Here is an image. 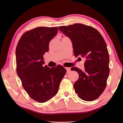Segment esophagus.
I'll use <instances>...</instances> for the list:
<instances>
[{"label": "esophagus", "instance_id": "1", "mask_svg": "<svg viewBox=\"0 0 123 123\" xmlns=\"http://www.w3.org/2000/svg\"><path fill=\"white\" fill-rule=\"evenodd\" d=\"M66 69L67 70V72H68V73L69 72H70V71H71V68H70L66 67Z\"/></svg>", "mask_w": 123, "mask_h": 123}]
</instances>
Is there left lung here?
Masks as SVG:
<instances>
[{
    "instance_id": "left-lung-1",
    "label": "left lung",
    "mask_w": 123,
    "mask_h": 123,
    "mask_svg": "<svg viewBox=\"0 0 123 123\" xmlns=\"http://www.w3.org/2000/svg\"><path fill=\"white\" fill-rule=\"evenodd\" d=\"M59 30L71 41L74 55L85 59V70L73 67L79 74L74 87L79 97L91 101L98 98L106 86L109 58L103 36L92 27L82 24L60 26Z\"/></svg>"
}]
</instances>
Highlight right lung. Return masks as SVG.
<instances>
[{"label":"right lung","instance_id":"add662e5","mask_svg":"<svg viewBox=\"0 0 123 123\" xmlns=\"http://www.w3.org/2000/svg\"><path fill=\"white\" fill-rule=\"evenodd\" d=\"M57 27H38L25 33L16 49L17 74L25 90L31 98L45 103L55 96L67 70L58 66H44L43 54L56 35Z\"/></svg>","mask_w":123,"mask_h":123}]
</instances>
